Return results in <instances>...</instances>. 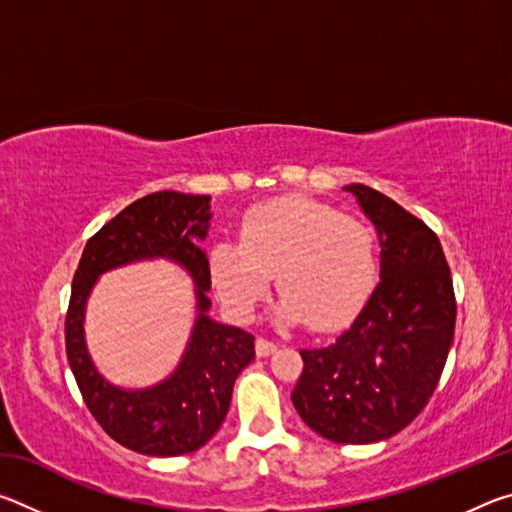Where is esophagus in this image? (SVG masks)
<instances>
[{
	"mask_svg": "<svg viewBox=\"0 0 512 512\" xmlns=\"http://www.w3.org/2000/svg\"><path fill=\"white\" fill-rule=\"evenodd\" d=\"M255 350H257V357H268V354H273L277 350V343L264 339V336H259L255 341Z\"/></svg>",
	"mask_w": 512,
	"mask_h": 512,
	"instance_id": "obj_1",
	"label": "esophagus"
}]
</instances>
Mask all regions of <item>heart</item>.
<instances>
[{"label": "heart", "instance_id": "heart-1", "mask_svg": "<svg viewBox=\"0 0 512 512\" xmlns=\"http://www.w3.org/2000/svg\"><path fill=\"white\" fill-rule=\"evenodd\" d=\"M210 268L219 298L239 316L255 309L275 275L284 320L334 329L370 296L377 241L366 221L332 205L275 198L246 212L239 244L221 241L212 248Z\"/></svg>", "mask_w": 512, "mask_h": 512}]
</instances>
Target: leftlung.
<instances>
[{
  "label": "left lung",
  "mask_w": 512,
  "mask_h": 512,
  "mask_svg": "<svg viewBox=\"0 0 512 512\" xmlns=\"http://www.w3.org/2000/svg\"><path fill=\"white\" fill-rule=\"evenodd\" d=\"M377 225L381 280L327 348L300 350L291 402L332 443L368 445L418 418L454 341L456 296L443 246L427 223L366 185H348Z\"/></svg>",
  "instance_id": "left-lung-1"
}]
</instances>
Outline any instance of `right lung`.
<instances>
[{
	"label": "right lung",
	"instance_id": "1",
	"mask_svg": "<svg viewBox=\"0 0 512 512\" xmlns=\"http://www.w3.org/2000/svg\"><path fill=\"white\" fill-rule=\"evenodd\" d=\"M210 196L155 192L124 207L88 239L72 280L65 314L69 368L94 420L119 445L146 456L196 452L230 409L239 372L255 359V336L207 318L210 262L192 237H205ZM144 256H171L193 273L199 320L181 368L160 387L128 394L110 387L93 370L82 341V307L96 275Z\"/></svg>",
	"mask_w": 512,
	"mask_h": 512
}]
</instances>
